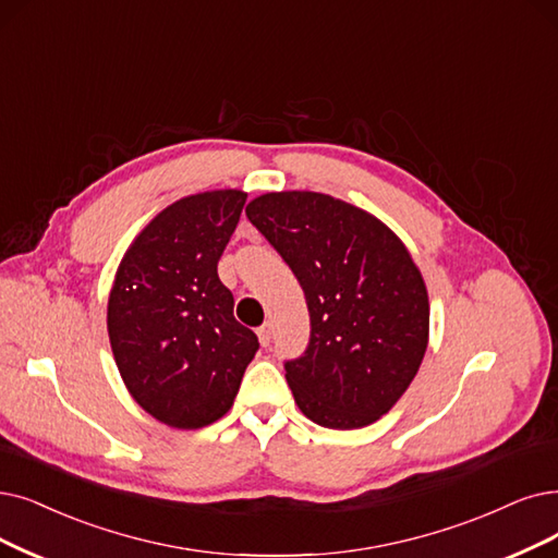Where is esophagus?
I'll list each match as a JSON object with an SVG mask.
<instances>
[{"mask_svg":"<svg viewBox=\"0 0 558 558\" xmlns=\"http://www.w3.org/2000/svg\"><path fill=\"white\" fill-rule=\"evenodd\" d=\"M258 341H260V345H270V341H272V327L270 325H263V327H258Z\"/></svg>","mask_w":558,"mask_h":558,"instance_id":"esophagus-1","label":"esophagus"}]
</instances>
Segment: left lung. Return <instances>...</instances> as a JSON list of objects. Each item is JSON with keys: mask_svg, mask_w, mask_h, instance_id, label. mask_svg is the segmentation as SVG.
<instances>
[{"mask_svg": "<svg viewBox=\"0 0 558 558\" xmlns=\"http://www.w3.org/2000/svg\"><path fill=\"white\" fill-rule=\"evenodd\" d=\"M252 225L298 277L311 318L286 380L306 418L352 430L385 416L428 348V291L408 247L371 213L320 192H267Z\"/></svg>", "mask_w": 558, "mask_h": 558, "instance_id": "8db88e82", "label": "left lung"}]
</instances>
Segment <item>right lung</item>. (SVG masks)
<instances>
[{"mask_svg": "<svg viewBox=\"0 0 558 558\" xmlns=\"http://www.w3.org/2000/svg\"><path fill=\"white\" fill-rule=\"evenodd\" d=\"M244 202L240 190H213L167 206L132 240L109 291L107 331L123 383L178 430L225 416L258 350L217 275Z\"/></svg>", "mask_w": 558, "mask_h": 558, "instance_id": "obj_1", "label": "right lung"}]
</instances>
